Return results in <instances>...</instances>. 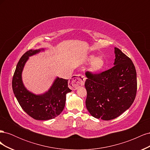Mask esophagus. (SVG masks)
Returning a JSON list of instances; mask_svg holds the SVG:
<instances>
[{"label": "esophagus", "mask_w": 150, "mask_h": 150, "mask_svg": "<svg viewBox=\"0 0 150 150\" xmlns=\"http://www.w3.org/2000/svg\"><path fill=\"white\" fill-rule=\"evenodd\" d=\"M86 78L82 74L74 75L69 82V87L73 90H76L80 86L84 85Z\"/></svg>", "instance_id": "34e87169"}]
</instances>
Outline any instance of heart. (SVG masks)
<instances>
[{"label": "heart", "instance_id": "heart-1", "mask_svg": "<svg viewBox=\"0 0 150 150\" xmlns=\"http://www.w3.org/2000/svg\"><path fill=\"white\" fill-rule=\"evenodd\" d=\"M86 62H91L90 64V71L93 72L101 71L105 66V60L101 56H95L93 54L89 55L85 59Z\"/></svg>", "mask_w": 150, "mask_h": 150}]
</instances>
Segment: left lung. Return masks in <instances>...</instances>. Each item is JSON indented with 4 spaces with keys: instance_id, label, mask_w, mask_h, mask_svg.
Wrapping results in <instances>:
<instances>
[{
    "instance_id": "8db88e82",
    "label": "left lung",
    "mask_w": 150,
    "mask_h": 150,
    "mask_svg": "<svg viewBox=\"0 0 150 150\" xmlns=\"http://www.w3.org/2000/svg\"><path fill=\"white\" fill-rule=\"evenodd\" d=\"M115 54L111 69L99 74L86 73V108L102 120L115 119L128 110L137 94V71L132 61L117 47Z\"/></svg>"
}]
</instances>
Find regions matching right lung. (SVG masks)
<instances>
[{
	"instance_id": "right-lung-1",
	"label": "right lung",
	"mask_w": 150,
	"mask_h": 150,
	"mask_svg": "<svg viewBox=\"0 0 150 150\" xmlns=\"http://www.w3.org/2000/svg\"><path fill=\"white\" fill-rule=\"evenodd\" d=\"M46 48L27 51L18 62L12 79L13 94L23 110L36 120H49L59 115L65 106L66 94L71 92L68 80L56 77L50 88L42 94H36L25 88L22 81V71L29 57Z\"/></svg>"
}]
</instances>
